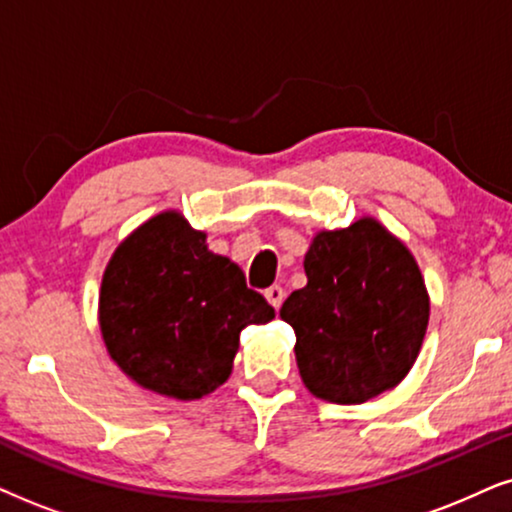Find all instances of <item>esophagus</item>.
Segmentation results:
<instances>
[{
  "instance_id": "obj_1",
  "label": "esophagus",
  "mask_w": 512,
  "mask_h": 512,
  "mask_svg": "<svg viewBox=\"0 0 512 512\" xmlns=\"http://www.w3.org/2000/svg\"><path fill=\"white\" fill-rule=\"evenodd\" d=\"M264 297H267L271 307L278 309L283 304V297H286V290H283L281 286H271V288L264 290Z\"/></svg>"
}]
</instances>
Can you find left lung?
Listing matches in <instances>:
<instances>
[{
  "instance_id": "left-lung-1",
  "label": "left lung",
  "mask_w": 512,
  "mask_h": 512,
  "mask_svg": "<svg viewBox=\"0 0 512 512\" xmlns=\"http://www.w3.org/2000/svg\"><path fill=\"white\" fill-rule=\"evenodd\" d=\"M307 286L281 319L295 331L302 383L333 404H364L397 387L416 361L430 297L413 255L373 217L319 231L304 255Z\"/></svg>"
}]
</instances>
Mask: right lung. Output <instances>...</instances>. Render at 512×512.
<instances>
[{
  "label": "right lung",
  "instance_id": "add662e5",
  "mask_svg": "<svg viewBox=\"0 0 512 512\" xmlns=\"http://www.w3.org/2000/svg\"><path fill=\"white\" fill-rule=\"evenodd\" d=\"M274 319L243 271L205 245L179 212L141 224L103 271L99 326L111 359L134 383L191 401L226 383L238 335Z\"/></svg>",
  "mask_w": 512,
  "mask_h": 512
}]
</instances>
